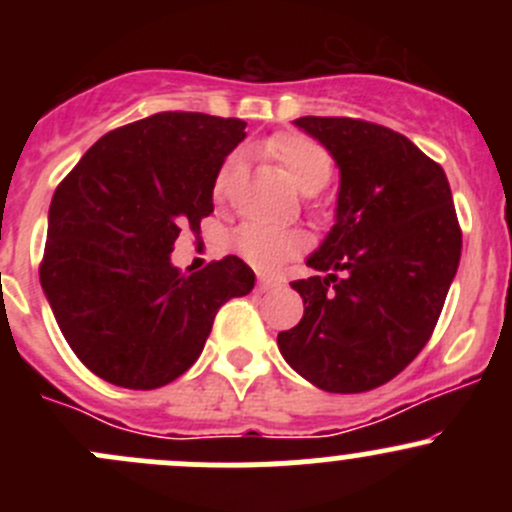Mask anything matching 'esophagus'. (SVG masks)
Wrapping results in <instances>:
<instances>
[{
  "label": "esophagus",
  "instance_id": "1",
  "mask_svg": "<svg viewBox=\"0 0 512 512\" xmlns=\"http://www.w3.org/2000/svg\"><path fill=\"white\" fill-rule=\"evenodd\" d=\"M280 282L275 280V277H267V275H260L257 277V292H270V289H275Z\"/></svg>",
  "mask_w": 512,
  "mask_h": 512
}]
</instances>
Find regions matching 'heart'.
<instances>
[{"label": "heart", "instance_id": "b5f03b06", "mask_svg": "<svg viewBox=\"0 0 512 512\" xmlns=\"http://www.w3.org/2000/svg\"><path fill=\"white\" fill-rule=\"evenodd\" d=\"M270 153L277 158V163L285 168L287 178L292 180L294 188L302 195H314L329 183L332 178V156L302 133H280L270 141ZM242 158L230 156L220 168L218 180H215V195H223L230 190L232 180L240 175ZM232 247L245 262H250L257 270H277L282 262L302 255L307 247V237L299 230H282V227H267L257 223L242 225L232 235Z\"/></svg>", "mask_w": 512, "mask_h": 512}]
</instances>
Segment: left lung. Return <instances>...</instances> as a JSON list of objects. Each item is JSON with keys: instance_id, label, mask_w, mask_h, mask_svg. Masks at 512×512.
I'll list each match as a JSON object with an SVG mask.
<instances>
[{"instance_id": "obj_1", "label": "left lung", "mask_w": 512, "mask_h": 512, "mask_svg": "<svg viewBox=\"0 0 512 512\" xmlns=\"http://www.w3.org/2000/svg\"><path fill=\"white\" fill-rule=\"evenodd\" d=\"M339 165L337 223L294 280L297 327L277 347L299 376L332 394L386 384L416 359L461 262V225L436 160L391 128L359 118L294 121Z\"/></svg>"}]
</instances>
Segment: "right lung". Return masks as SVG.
Listing matches in <instances>:
<instances>
[{
  "mask_svg": "<svg viewBox=\"0 0 512 512\" xmlns=\"http://www.w3.org/2000/svg\"><path fill=\"white\" fill-rule=\"evenodd\" d=\"M245 121L165 111L98 138L56 188L39 280L61 334L108 384L158 389L190 369L227 299L255 272L235 255L183 275L180 227L200 230Z\"/></svg>",
  "mask_w": 512,
  "mask_h": 512,
  "instance_id": "1",
  "label": "right lung"
}]
</instances>
